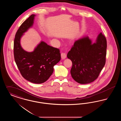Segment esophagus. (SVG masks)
<instances>
[{"label":"esophagus","instance_id":"1","mask_svg":"<svg viewBox=\"0 0 121 121\" xmlns=\"http://www.w3.org/2000/svg\"><path fill=\"white\" fill-rule=\"evenodd\" d=\"M61 58L62 59H65V58H66L67 55H66V54L65 52H62L61 53Z\"/></svg>","mask_w":121,"mask_h":121}]
</instances>
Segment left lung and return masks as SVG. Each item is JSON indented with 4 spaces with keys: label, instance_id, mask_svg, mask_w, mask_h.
I'll list each match as a JSON object with an SVG mask.
<instances>
[{
    "label": "left lung",
    "instance_id": "left-lung-1",
    "mask_svg": "<svg viewBox=\"0 0 121 121\" xmlns=\"http://www.w3.org/2000/svg\"><path fill=\"white\" fill-rule=\"evenodd\" d=\"M107 47L106 38L102 33L94 43L88 36L75 41L67 54L72 62L70 73L75 81L86 84L98 78L106 63Z\"/></svg>",
    "mask_w": 121,
    "mask_h": 121
}]
</instances>
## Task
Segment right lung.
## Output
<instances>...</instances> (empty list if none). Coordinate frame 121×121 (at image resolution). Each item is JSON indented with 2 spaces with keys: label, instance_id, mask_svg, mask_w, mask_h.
Wrapping results in <instances>:
<instances>
[{
  "label": "right lung",
  "instance_id": "obj_1",
  "mask_svg": "<svg viewBox=\"0 0 121 121\" xmlns=\"http://www.w3.org/2000/svg\"><path fill=\"white\" fill-rule=\"evenodd\" d=\"M35 14H32L22 23L16 33L13 44L14 58L20 73L23 78L35 83L47 80L53 72V66L61 59L59 49L41 42L33 52L22 48L20 39L33 25Z\"/></svg>",
  "mask_w": 121,
  "mask_h": 121
}]
</instances>
